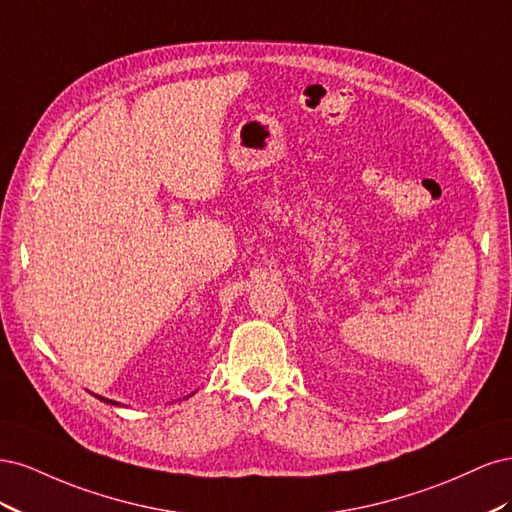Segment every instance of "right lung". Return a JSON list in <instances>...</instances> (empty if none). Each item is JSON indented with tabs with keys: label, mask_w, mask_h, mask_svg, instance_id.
<instances>
[{
	"label": "right lung",
	"mask_w": 512,
	"mask_h": 512,
	"mask_svg": "<svg viewBox=\"0 0 512 512\" xmlns=\"http://www.w3.org/2000/svg\"><path fill=\"white\" fill-rule=\"evenodd\" d=\"M104 401H108V399H104ZM108 404H115V401H108Z\"/></svg>",
	"instance_id": "1"
}]
</instances>
